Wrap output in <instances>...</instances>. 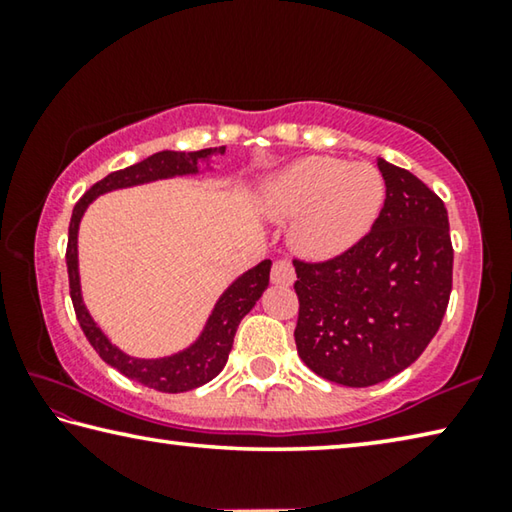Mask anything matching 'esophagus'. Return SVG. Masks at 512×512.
<instances>
[{
  "label": "esophagus",
  "mask_w": 512,
  "mask_h": 512,
  "mask_svg": "<svg viewBox=\"0 0 512 512\" xmlns=\"http://www.w3.org/2000/svg\"><path fill=\"white\" fill-rule=\"evenodd\" d=\"M293 277H296V273H293V264L289 262V259H277V262H273V268H271L273 284L289 287V284L293 282Z\"/></svg>",
  "instance_id": "34e87169"
}]
</instances>
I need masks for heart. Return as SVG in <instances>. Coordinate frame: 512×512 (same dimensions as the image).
<instances>
[{"mask_svg": "<svg viewBox=\"0 0 512 512\" xmlns=\"http://www.w3.org/2000/svg\"><path fill=\"white\" fill-rule=\"evenodd\" d=\"M386 185L372 164L314 155L268 180L262 210L273 221H298L293 241L302 253L334 257L377 221Z\"/></svg>", "mask_w": 512, "mask_h": 512, "instance_id": "obj_1", "label": "heart"}]
</instances>
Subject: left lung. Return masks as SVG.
Listing matches in <instances>:
<instances>
[{"label": "left lung", "mask_w": 512, "mask_h": 512, "mask_svg": "<svg viewBox=\"0 0 512 512\" xmlns=\"http://www.w3.org/2000/svg\"><path fill=\"white\" fill-rule=\"evenodd\" d=\"M377 167L386 201L368 235L325 262L293 259L300 359L352 388L409 368L436 336L452 293L445 203L411 171L381 158Z\"/></svg>", "instance_id": "obj_1"}]
</instances>
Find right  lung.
I'll list each match as a JSON object with an SVG mask.
<instances>
[{"instance_id": "1", "label": "right lung", "mask_w": 512, "mask_h": 512, "mask_svg": "<svg viewBox=\"0 0 512 512\" xmlns=\"http://www.w3.org/2000/svg\"><path fill=\"white\" fill-rule=\"evenodd\" d=\"M214 153H225V146L219 149H203V151H160L153 153L151 158L133 164V167L119 169L108 173L106 178L92 185L88 192L81 196V201L74 205L72 221H69V237H67V275H69V296L76 311V320L83 329L85 339L97 350L99 357L108 366L117 368L121 375L128 379L140 381L142 386H149L160 393H185L192 391L212 381L223 370L228 354L235 341L237 327L255 302L262 298V293L268 287V277H271V259H264L262 264L250 268L241 277L225 289L219 302L214 305L212 316L207 318V325L198 341L189 345L187 350L171 354L164 359H135L121 352L108 341V336L101 332L94 323L88 309L81 298V282H79V255H76V237H79V223L83 212L94 198L112 192V189L144 185L151 180L185 176V173H198V162L207 160Z\"/></svg>"}]
</instances>
